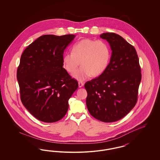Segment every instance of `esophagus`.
Segmentation results:
<instances>
[{"mask_svg":"<svg viewBox=\"0 0 160 160\" xmlns=\"http://www.w3.org/2000/svg\"><path fill=\"white\" fill-rule=\"evenodd\" d=\"M83 86L84 83L82 82H78V86H79V88H82V87H83Z\"/></svg>","mask_w":160,"mask_h":160,"instance_id":"obj_1","label":"esophagus"}]
</instances>
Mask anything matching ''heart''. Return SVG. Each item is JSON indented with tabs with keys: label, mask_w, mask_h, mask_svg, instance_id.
Segmentation results:
<instances>
[{
	"label": "heart",
	"mask_w": 160,
	"mask_h": 160,
	"mask_svg": "<svg viewBox=\"0 0 160 160\" xmlns=\"http://www.w3.org/2000/svg\"><path fill=\"white\" fill-rule=\"evenodd\" d=\"M111 58L110 47L101 39H83L72 48V53L63 55V67L69 74L77 71L80 64L82 66L73 75L78 80L83 81L92 76L98 77L106 69Z\"/></svg>",
	"instance_id": "obj_1"
}]
</instances>
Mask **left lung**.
<instances>
[{
  "instance_id": "8db88e82",
  "label": "left lung",
  "mask_w": 160,
  "mask_h": 160,
  "mask_svg": "<svg viewBox=\"0 0 160 160\" xmlns=\"http://www.w3.org/2000/svg\"><path fill=\"white\" fill-rule=\"evenodd\" d=\"M112 50L109 64L99 76L84 84L86 106L92 116L104 122L120 120L135 106L142 78L134 46L114 33L100 35Z\"/></svg>"
}]
</instances>
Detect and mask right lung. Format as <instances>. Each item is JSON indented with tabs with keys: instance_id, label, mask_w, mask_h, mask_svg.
<instances>
[{
	"instance_id": "1",
	"label": "right lung",
	"mask_w": 160,
	"mask_h": 160,
	"mask_svg": "<svg viewBox=\"0 0 160 160\" xmlns=\"http://www.w3.org/2000/svg\"><path fill=\"white\" fill-rule=\"evenodd\" d=\"M74 35H44L28 46L17 71L20 98L35 118L52 123L61 120L78 84L63 68L62 58Z\"/></svg>"
}]
</instances>
